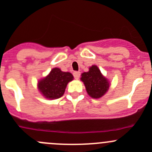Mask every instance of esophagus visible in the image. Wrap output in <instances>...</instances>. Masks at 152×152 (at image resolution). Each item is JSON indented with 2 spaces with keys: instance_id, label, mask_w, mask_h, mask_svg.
<instances>
[{
  "instance_id": "34e87169",
  "label": "esophagus",
  "mask_w": 152,
  "mask_h": 152,
  "mask_svg": "<svg viewBox=\"0 0 152 152\" xmlns=\"http://www.w3.org/2000/svg\"><path fill=\"white\" fill-rule=\"evenodd\" d=\"M73 76H74V78L75 79H79V77H80V75H81V73H80V72H78V71H75V72H73Z\"/></svg>"
}]
</instances>
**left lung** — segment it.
Wrapping results in <instances>:
<instances>
[{
    "instance_id": "8db88e82",
    "label": "left lung",
    "mask_w": 152,
    "mask_h": 152,
    "mask_svg": "<svg viewBox=\"0 0 152 152\" xmlns=\"http://www.w3.org/2000/svg\"><path fill=\"white\" fill-rule=\"evenodd\" d=\"M81 80L84 83L88 94L92 98H100L108 91L110 84L101 74L97 66H91L88 72L82 74Z\"/></svg>"
}]
</instances>
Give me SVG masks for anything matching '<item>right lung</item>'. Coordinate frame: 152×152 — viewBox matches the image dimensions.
Wrapping results in <instances>:
<instances>
[{"mask_svg":"<svg viewBox=\"0 0 152 152\" xmlns=\"http://www.w3.org/2000/svg\"><path fill=\"white\" fill-rule=\"evenodd\" d=\"M73 79L70 73L61 71L59 68H54L46 78L39 81L38 88L46 98H60L64 93L67 83Z\"/></svg>","mask_w":152,"mask_h":152,"instance_id":"1","label":"right lung"}]
</instances>
